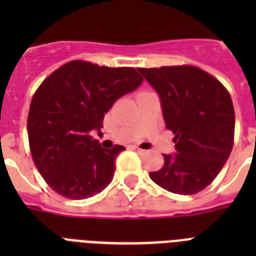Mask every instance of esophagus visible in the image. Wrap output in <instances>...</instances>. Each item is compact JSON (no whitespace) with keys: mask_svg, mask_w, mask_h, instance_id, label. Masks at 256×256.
Here are the masks:
<instances>
[{"mask_svg":"<svg viewBox=\"0 0 256 256\" xmlns=\"http://www.w3.org/2000/svg\"><path fill=\"white\" fill-rule=\"evenodd\" d=\"M132 148L134 150V151H136V152H138V154H142V155H143V154H146V150H142V148H139L138 146H132Z\"/></svg>","mask_w":256,"mask_h":256,"instance_id":"esophagus-1","label":"esophagus"}]
</instances>
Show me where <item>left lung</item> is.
<instances>
[{
	"instance_id": "8db88e82",
	"label": "left lung",
	"mask_w": 256,
	"mask_h": 256,
	"mask_svg": "<svg viewBox=\"0 0 256 256\" xmlns=\"http://www.w3.org/2000/svg\"><path fill=\"white\" fill-rule=\"evenodd\" d=\"M160 98L166 128L175 134V152L150 178L162 188L193 194L210 184L228 162L234 142L236 114L225 86L190 66L139 68Z\"/></svg>"
}]
</instances>
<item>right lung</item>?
I'll return each mask as SVG.
<instances>
[{"label": "right lung", "mask_w": 256, "mask_h": 256, "mask_svg": "<svg viewBox=\"0 0 256 256\" xmlns=\"http://www.w3.org/2000/svg\"><path fill=\"white\" fill-rule=\"evenodd\" d=\"M142 82L134 68L81 60L64 64L42 82L31 100L27 134L39 174L60 196L82 200L112 182L124 147L102 148L92 134L101 132L113 104Z\"/></svg>", "instance_id": "obj_1"}]
</instances>
